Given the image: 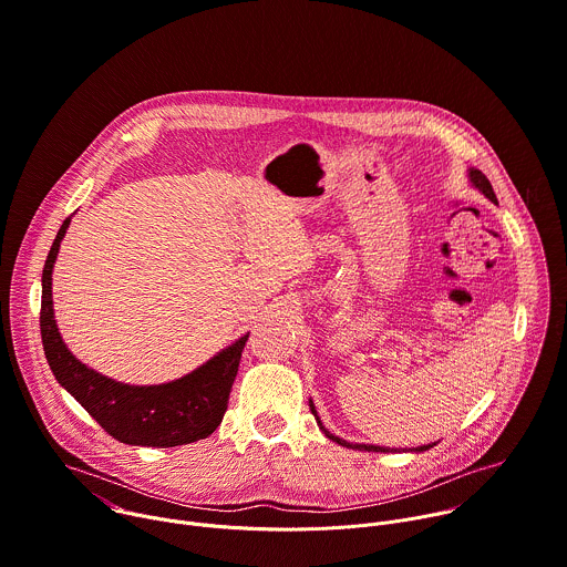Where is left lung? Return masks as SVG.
Returning a JSON list of instances; mask_svg holds the SVG:
<instances>
[{"mask_svg":"<svg viewBox=\"0 0 567 567\" xmlns=\"http://www.w3.org/2000/svg\"><path fill=\"white\" fill-rule=\"evenodd\" d=\"M470 182L478 188V192L485 196V198H489L492 203H496V196H494V188H492V184H489V179L478 171V168H470ZM309 408H311V414L316 416V423H318V427L322 430V434L329 439V441H333V443H338V445H342V447H349V450H364V452H396L394 447L390 450V447H381V445H358V443H347V441H342L340 436H333L329 430H324L322 427V423H320V419H318V412H316V408H313V401H309ZM436 443H432V445H421V447H414L412 452H427L430 447H434Z\"/></svg>","mask_w":567,"mask_h":567,"instance_id":"obj_1","label":"left lung"}]
</instances>
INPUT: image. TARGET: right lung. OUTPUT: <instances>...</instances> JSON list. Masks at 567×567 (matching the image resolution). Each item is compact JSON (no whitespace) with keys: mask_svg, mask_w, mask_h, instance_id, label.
<instances>
[{"mask_svg":"<svg viewBox=\"0 0 567 567\" xmlns=\"http://www.w3.org/2000/svg\"><path fill=\"white\" fill-rule=\"evenodd\" d=\"M71 218L60 227L42 274V344L58 383L120 443L175 447L216 432L229 405L231 385L249 333L216 353L196 371L164 385H124L80 362L64 344L53 316V265Z\"/></svg>","mask_w":567,"mask_h":567,"instance_id":"1","label":"right lung"}]
</instances>
